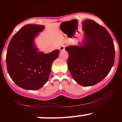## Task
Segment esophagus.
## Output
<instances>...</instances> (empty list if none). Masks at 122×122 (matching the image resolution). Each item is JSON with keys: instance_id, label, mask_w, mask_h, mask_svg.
<instances>
[{"instance_id": "obj_1", "label": "esophagus", "mask_w": 122, "mask_h": 122, "mask_svg": "<svg viewBox=\"0 0 122 122\" xmlns=\"http://www.w3.org/2000/svg\"><path fill=\"white\" fill-rule=\"evenodd\" d=\"M59 50L60 51H63V50H65V46H64V45L61 46L59 47Z\"/></svg>"}]
</instances>
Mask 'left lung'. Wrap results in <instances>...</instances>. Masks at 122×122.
Segmentation results:
<instances>
[{"label": "left lung", "instance_id": "1", "mask_svg": "<svg viewBox=\"0 0 122 122\" xmlns=\"http://www.w3.org/2000/svg\"><path fill=\"white\" fill-rule=\"evenodd\" d=\"M85 38L80 46H69L68 69L73 79L84 86L100 82L110 72L114 63L112 38L103 26L93 20L82 22Z\"/></svg>", "mask_w": 122, "mask_h": 122}]
</instances>
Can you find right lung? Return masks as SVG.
<instances>
[{"instance_id":"obj_1","label":"right lung","mask_w":122,"mask_h":122,"mask_svg":"<svg viewBox=\"0 0 122 122\" xmlns=\"http://www.w3.org/2000/svg\"><path fill=\"white\" fill-rule=\"evenodd\" d=\"M43 25H26L10 42L6 54V65L10 76L19 87L37 90L46 83L51 64L59 55V50L45 54L35 46L36 37L44 29Z\"/></svg>"}]
</instances>
